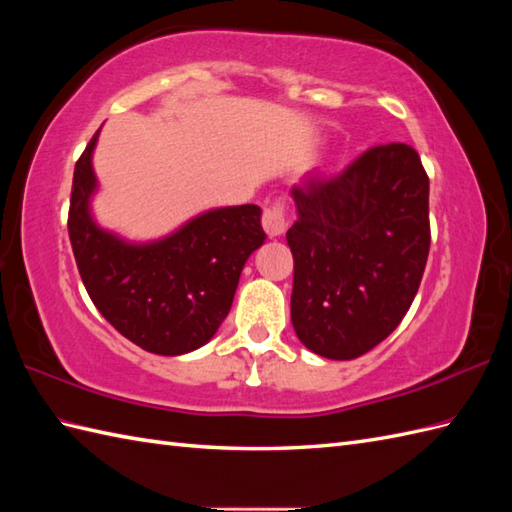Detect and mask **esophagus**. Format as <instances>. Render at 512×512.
Wrapping results in <instances>:
<instances>
[{"instance_id":"34e87169","label":"esophagus","mask_w":512,"mask_h":512,"mask_svg":"<svg viewBox=\"0 0 512 512\" xmlns=\"http://www.w3.org/2000/svg\"><path fill=\"white\" fill-rule=\"evenodd\" d=\"M262 226L268 237H279L286 233L288 228V209H286V202L284 200H275L270 202L264 215H262Z\"/></svg>"}]
</instances>
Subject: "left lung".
I'll use <instances>...</instances> for the list:
<instances>
[{
	"label": "left lung",
	"instance_id": "1",
	"mask_svg": "<svg viewBox=\"0 0 512 512\" xmlns=\"http://www.w3.org/2000/svg\"><path fill=\"white\" fill-rule=\"evenodd\" d=\"M290 193L292 328L323 358L363 356L396 330L422 281L431 244L427 171L416 149L389 143Z\"/></svg>",
	"mask_w": 512,
	"mask_h": 512
}]
</instances>
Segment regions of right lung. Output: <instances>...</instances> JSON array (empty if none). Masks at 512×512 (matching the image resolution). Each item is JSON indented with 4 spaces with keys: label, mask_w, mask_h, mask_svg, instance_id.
I'll return each mask as SVG.
<instances>
[{
    "label": "right lung",
    "mask_w": 512,
    "mask_h": 512,
    "mask_svg": "<svg viewBox=\"0 0 512 512\" xmlns=\"http://www.w3.org/2000/svg\"><path fill=\"white\" fill-rule=\"evenodd\" d=\"M99 132L76 160L68 213L83 286L103 317L143 350L162 356L198 350L226 319L246 259L264 244L262 209L224 206L156 242H125L90 213Z\"/></svg>",
    "instance_id": "add662e5"
}]
</instances>
